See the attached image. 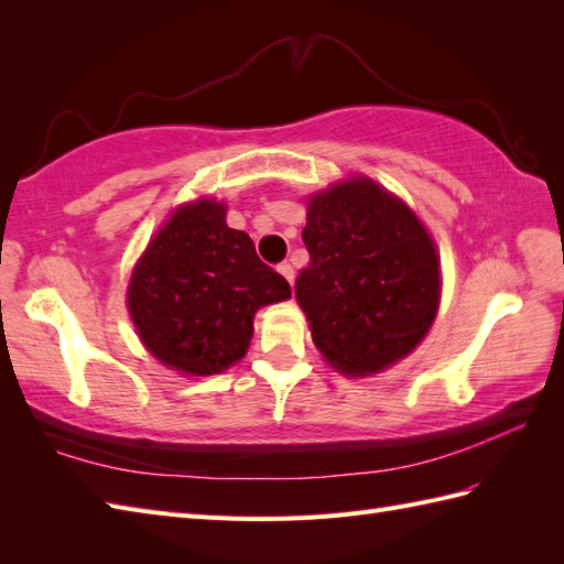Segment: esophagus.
<instances>
[{
	"label": "esophagus",
	"mask_w": 564,
	"mask_h": 564,
	"mask_svg": "<svg viewBox=\"0 0 564 564\" xmlns=\"http://www.w3.org/2000/svg\"><path fill=\"white\" fill-rule=\"evenodd\" d=\"M279 271H281V275L285 281H289L291 285H293V279H295V271H293V267L289 261H283V263H279Z\"/></svg>",
	"instance_id": "34e87169"
}]
</instances>
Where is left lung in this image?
Here are the masks:
<instances>
[{"label": "left lung", "instance_id": "1", "mask_svg": "<svg viewBox=\"0 0 564 564\" xmlns=\"http://www.w3.org/2000/svg\"><path fill=\"white\" fill-rule=\"evenodd\" d=\"M295 297L344 376H370L424 339L438 310V254L424 225L370 178L310 200Z\"/></svg>", "mask_w": 564, "mask_h": 564}]
</instances>
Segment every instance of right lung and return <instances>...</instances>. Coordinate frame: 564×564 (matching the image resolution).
Segmentation results:
<instances>
[{
	"instance_id": "right-lung-1",
	"label": "right lung",
	"mask_w": 564,
	"mask_h": 564,
	"mask_svg": "<svg viewBox=\"0 0 564 564\" xmlns=\"http://www.w3.org/2000/svg\"><path fill=\"white\" fill-rule=\"evenodd\" d=\"M291 297V285L267 267L254 242L225 223V206L198 200L178 208L128 289L142 344L186 376H213L247 354L261 305Z\"/></svg>"
}]
</instances>
